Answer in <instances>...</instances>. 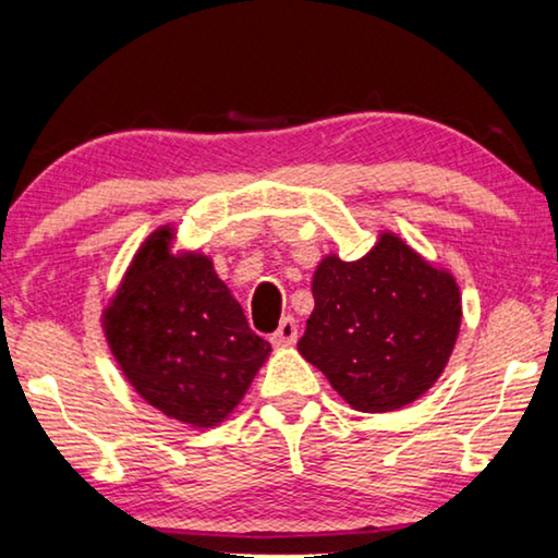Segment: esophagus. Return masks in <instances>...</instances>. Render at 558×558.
<instances>
[{
	"instance_id": "obj_1",
	"label": "esophagus",
	"mask_w": 558,
	"mask_h": 558,
	"mask_svg": "<svg viewBox=\"0 0 558 558\" xmlns=\"http://www.w3.org/2000/svg\"><path fill=\"white\" fill-rule=\"evenodd\" d=\"M296 338H300V332H296L294 317H284L279 323L277 332L271 335V342H274V345H294Z\"/></svg>"
}]
</instances>
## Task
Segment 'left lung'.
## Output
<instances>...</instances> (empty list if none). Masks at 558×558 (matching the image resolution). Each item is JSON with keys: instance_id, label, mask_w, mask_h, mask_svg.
Returning <instances> with one entry per match:
<instances>
[{"instance_id": "8db88e82", "label": "left lung", "mask_w": 558, "mask_h": 558, "mask_svg": "<svg viewBox=\"0 0 558 558\" xmlns=\"http://www.w3.org/2000/svg\"><path fill=\"white\" fill-rule=\"evenodd\" d=\"M315 310L296 342L355 411H396L429 391L462 323L460 287L399 235L380 233L357 262L323 258Z\"/></svg>"}]
</instances>
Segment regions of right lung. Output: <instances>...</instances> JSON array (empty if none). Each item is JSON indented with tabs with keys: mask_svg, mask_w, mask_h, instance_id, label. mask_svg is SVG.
Instances as JSON below:
<instances>
[{
	"mask_svg": "<svg viewBox=\"0 0 558 558\" xmlns=\"http://www.w3.org/2000/svg\"><path fill=\"white\" fill-rule=\"evenodd\" d=\"M172 228L136 251L111 307L106 340L129 384L151 407L193 426H216L239 407L271 345L208 256H172Z\"/></svg>",
	"mask_w": 558,
	"mask_h": 558,
	"instance_id": "add662e5",
	"label": "right lung"
}]
</instances>
